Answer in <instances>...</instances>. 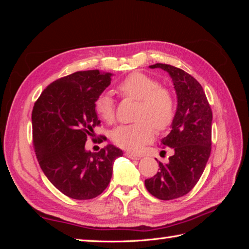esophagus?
Returning a JSON list of instances; mask_svg holds the SVG:
<instances>
[{
	"label": "esophagus",
	"instance_id": "esophagus-1",
	"mask_svg": "<svg viewBox=\"0 0 249 249\" xmlns=\"http://www.w3.org/2000/svg\"><path fill=\"white\" fill-rule=\"evenodd\" d=\"M125 156H126V157L130 158V159H135V160H138V159H140V156L134 155V154H132V153H126V154H125Z\"/></svg>",
	"mask_w": 249,
	"mask_h": 249
}]
</instances>
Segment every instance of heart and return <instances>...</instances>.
Returning <instances> with one entry per match:
<instances>
[{"instance_id": "obj_1", "label": "heart", "mask_w": 249, "mask_h": 249, "mask_svg": "<svg viewBox=\"0 0 249 249\" xmlns=\"http://www.w3.org/2000/svg\"><path fill=\"white\" fill-rule=\"evenodd\" d=\"M116 91L123 98L138 101L133 124L121 125L113 130L111 138L121 148L138 151L154 138L155 128L165 130L176 115L175 95L167 87L150 75L133 72L117 84ZM95 111L103 121L112 124L115 120V105L111 96L101 94L95 101Z\"/></svg>"}]
</instances>
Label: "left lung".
<instances>
[{
	"label": "left lung",
	"instance_id": "obj_1",
	"mask_svg": "<svg viewBox=\"0 0 249 249\" xmlns=\"http://www.w3.org/2000/svg\"><path fill=\"white\" fill-rule=\"evenodd\" d=\"M150 68L170 74L178 107L171 132L161 140L162 148L169 147L174 155L168 163L159 161V171L145 180V187L159 200H174L190 192L203 174L212 148V109L203 88L191 74L165 64Z\"/></svg>",
	"mask_w": 249,
	"mask_h": 249
}]
</instances>
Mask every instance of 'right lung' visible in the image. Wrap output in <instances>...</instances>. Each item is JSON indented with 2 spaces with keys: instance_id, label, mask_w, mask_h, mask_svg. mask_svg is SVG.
<instances>
[{
  "instance_id": "add662e5",
  "label": "right lung",
  "mask_w": 249,
  "mask_h": 249,
  "mask_svg": "<svg viewBox=\"0 0 249 249\" xmlns=\"http://www.w3.org/2000/svg\"><path fill=\"white\" fill-rule=\"evenodd\" d=\"M111 75L99 70L66 75L50 83L33 107V144L41 170L59 191L75 200L100 196L111 181L113 162L123 155L113 145L98 153L84 148L100 126L95 101Z\"/></svg>"
}]
</instances>
